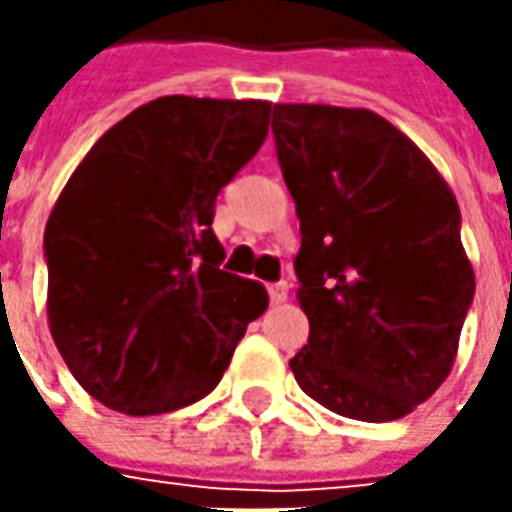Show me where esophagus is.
Returning a JSON list of instances; mask_svg holds the SVG:
<instances>
[{
  "mask_svg": "<svg viewBox=\"0 0 512 512\" xmlns=\"http://www.w3.org/2000/svg\"><path fill=\"white\" fill-rule=\"evenodd\" d=\"M267 293H270V302H273V305H282V302H287L290 287H287V282H279V285L267 287Z\"/></svg>",
  "mask_w": 512,
  "mask_h": 512,
  "instance_id": "obj_1",
  "label": "esophagus"
}]
</instances>
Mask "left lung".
<instances>
[{
  "label": "left lung",
  "mask_w": 512,
  "mask_h": 512,
  "mask_svg": "<svg viewBox=\"0 0 512 512\" xmlns=\"http://www.w3.org/2000/svg\"><path fill=\"white\" fill-rule=\"evenodd\" d=\"M296 202V299L310 322L290 370L310 399L393 422L450 376L476 276L444 176L367 108L273 105Z\"/></svg>",
  "instance_id": "1"
}]
</instances>
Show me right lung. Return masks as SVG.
<instances>
[{
	"label": "right lung",
	"instance_id": "add662e5",
	"mask_svg": "<svg viewBox=\"0 0 512 512\" xmlns=\"http://www.w3.org/2000/svg\"><path fill=\"white\" fill-rule=\"evenodd\" d=\"M262 99L162 96L70 173L45 225L48 325L73 379L125 416H159L225 376L267 290L219 270V190L262 148Z\"/></svg>",
	"mask_w": 512,
	"mask_h": 512
}]
</instances>
